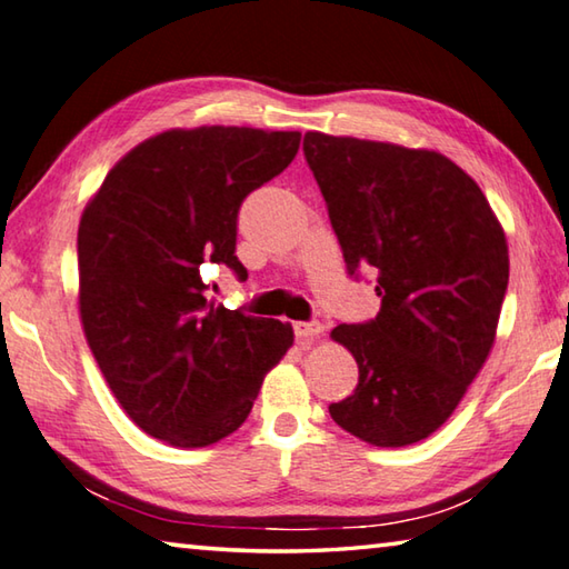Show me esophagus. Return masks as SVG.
<instances>
[{
  "instance_id": "obj_1",
  "label": "esophagus",
  "mask_w": 569,
  "mask_h": 569,
  "mask_svg": "<svg viewBox=\"0 0 569 569\" xmlns=\"http://www.w3.org/2000/svg\"><path fill=\"white\" fill-rule=\"evenodd\" d=\"M323 330H326V326L320 323V320H296L293 323V333L301 346H311L313 340L323 333Z\"/></svg>"
}]
</instances>
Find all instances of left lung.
<instances>
[{
    "label": "left lung",
    "mask_w": 569,
    "mask_h": 569,
    "mask_svg": "<svg viewBox=\"0 0 569 569\" xmlns=\"http://www.w3.org/2000/svg\"><path fill=\"white\" fill-rule=\"evenodd\" d=\"M308 167L350 276L378 273L380 311L330 330L358 363L353 396L328 412L378 448L426 440L490 356L510 278L505 231L448 157L308 131Z\"/></svg>",
    "instance_id": "8db88e82"
}]
</instances>
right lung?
Instances as JSON below:
<instances>
[{"mask_svg":"<svg viewBox=\"0 0 569 569\" xmlns=\"http://www.w3.org/2000/svg\"><path fill=\"white\" fill-rule=\"evenodd\" d=\"M298 131L171 129L113 167L79 221V313L123 412L173 448H206L243 426L291 323L206 298L201 266L236 258L246 196L278 177Z\"/></svg>","mask_w":569,"mask_h":569,"instance_id":"obj_1","label":"right lung"}]
</instances>
